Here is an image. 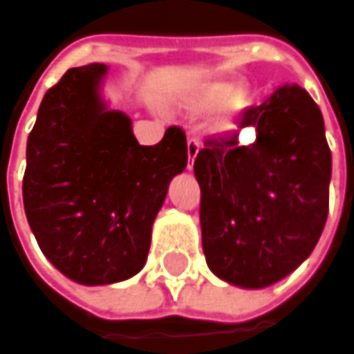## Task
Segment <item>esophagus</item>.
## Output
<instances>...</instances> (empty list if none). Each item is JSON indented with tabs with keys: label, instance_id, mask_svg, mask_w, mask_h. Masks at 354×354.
<instances>
[{
	"label": "esophagus",
	"instance_id": "esophagus-1",
	"mask_svg": "<svg viewBox=\"0 0 354 354\" xmlns=\"http://www.w3.org/2000/svg\"><path fill=\"white\" fill-rule=\"evenodd\" d=\"M198 151H200V142L196 139H188V170L194 168V160L198 156Z\"/></svg>",
	"mask_w": 354,
	"mask_h": 354
}]
</instances>
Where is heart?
I'll list each match as a JSON object with an SVG mask.
<instances>
[{"instance_id": "heart-1", "label": "heart", "mask_w": 354, "mask_h": 354, "mask_svg": "<svg viewBox=\"0 0 354 354\" xmlns=\"http://www.w3.org/2000/svg\"><path fill=\"white\" fill-rule=\"evenodd\" d=\"M229 93H231V84H225V82L209 84V86H205V88L201 90V93L198 95V100H196V105L201 107V109H209V107H214V105L221 104ZM249 92H247V90H235V92L225 100V104H223V111H221V115L217 119L215 127L219 129V131L233 129L235 127V121L249 109Z\"/></svg>"}]
</instances>
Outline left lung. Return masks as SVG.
I'll use <instances>...</instances> for the list:
<instances>
[{"label": "left lung", "mask_w": 354, "mask_h": 354, "mask_svg": "<svg viewBox=\"0 0 354 354\" xmlns=\"http://www.w3.org/2000/svg\"><path fill=\"white\" fill-rule=\"evenodd\" d=\"M237 127L252 129L254 142L239 145L237 131L212 137L194 162L201 243L214 274L264 288L296 270L322 237L331 151L322 111L299 86L249 107Z\"/></svg>", "instance_id": "obj_1"}]
</instances>
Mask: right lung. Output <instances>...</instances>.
Segmentation results:
<instances>
[{"mask_svg":"<svg viewBox=\"0 0 354 354\" xmlns=\"http://www.w3.org/2000/svg\"><path fill=\"white\" fill-rule=\"evenodd\" d=\"M105 64L70 68L44 93L27 139L23 203L44 257L80 284H113L145 266L170 180L188 165L186 133L137 142L131 119L107 109Z\"/></svg>","mask_w":354,"mask_h":354,"instance_id":"add662e5","label":"right lung"}]
</instances>
